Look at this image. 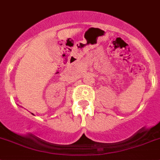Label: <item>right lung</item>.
Returning a JSON list of instances; mask_svg holds the SVG:
<instances>
[{
	"instance_id": "1",
	"label": "right lung",
	"mask_w": 160,
	"mask_h": 160,
	"mask_svg": "<svg viewBox=\"0 0 160 160\" xmlns=\"http://www.w3.org/2000/svg\"><path fill=\"white\" fill-rule=\"evenodd\" d=\"M32 115H33V114H32Z\"/></svg>"
}]
</instances>
